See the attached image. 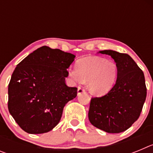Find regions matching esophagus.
Wrapping results in <instances>:
<instances>
[{
  "label": "esophagus",
  "instance_id": "obj_1",
  "mask_svg": "<svg viewBox=\"0 0 153 153\" xmlns=\"http://www.w3.org/2000/svg\"><path fill=\"white\" fill-rule=\"evenodd\" d=\"M85 92V89H83V87H80V86H79L78 87V90H77V95H80L81 93H83Z\"/></svg>",
  "mask_w": 153,
  "mask_h": 153
}]
</instances>
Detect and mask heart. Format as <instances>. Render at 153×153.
I'll return each mask as SVG.
<instances>
[{
	"mask_svg": "<svg viewBox=\"0 0 153 153\" xmlns=\"http://www.w3.org/2000/svg\"><path fill=\"white\" fill-rule=\"evenodd\" d=\"M69 75L79 83L88 82L91 93L103 96L113 88L118 76V67L112 60L99 56H88L79 60L76 68L70 69Z\"/></svg>",
	"mask_w": 153,
	"mask_h": 153,
	"instance_id": "1",
	"label": "heart"
}]
</instances>
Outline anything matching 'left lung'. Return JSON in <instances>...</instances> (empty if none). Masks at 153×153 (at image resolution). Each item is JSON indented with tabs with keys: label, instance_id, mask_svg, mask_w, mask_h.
Returning <instances> with one entry per match:
<instances>
[{
	"label": "left lung",
	"instance_id": "left-lung-1",
	"mask_svg": "<svg viewBox=\"0 0 153 153\" xmlns=\"http://www.w3.org/2000/svg\"><path fill=\"white\" fill-rule=\"evenodd\" d=\"M100 53L111 56L118 67V76L107 94L91 99L89 120L101 130L119 133L129 129L140 117L146 98L145 76L129 55L111 50Z\"/></svg>",
	"mask_w": 153,
	"mask_h": 153
}]
</instances>
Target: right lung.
Masks as SVG:
<instances>
[{"label": "right lung", "instance_id": "right-lung-1", "mask_svg": "<svg viewBox=\"0 0 153 153\" xmlns=\"http://www.w3.org/2000/svg\"><path fill=\"white\" fill-rule=\"evenodd\" d=\"M75 55L44 46L17 65L8 85V109L23 130L40 134L60 122L63 107L77 95L65 83Z\"/></svg>", "mask_w": 153, "mask_h": 153}]
</instances>
